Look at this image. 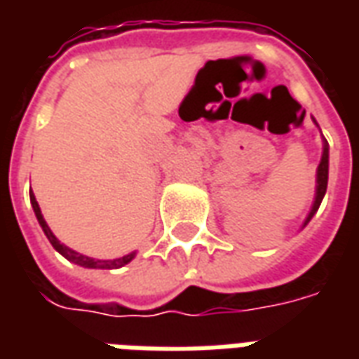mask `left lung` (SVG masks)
<instances>
[{
    "label": "left lung",
    "instance_id": "1",
    "mask_svg": "<svg viewBox=\"0 0 359 359\" xmlns=\"http://www.w3.org/2000/svg\"><path fill=\"white\" fill-rule=\"evenodd\" d=\"M327 179H329V146L325 144L323 146V156H321V163L317 167V192H316V202H313V208L309 211L308 219H306V223H308L309 219L313 217V213L319 210V205H321V200H323L325 192H327Z\"/></svg>",
    "mask_w": 359,
    "mask_h": 359
}]
</instances>
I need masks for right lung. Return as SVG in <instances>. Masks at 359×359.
<instances>
[{
	"label": "right lung",
	"instance_id": "obj_1",
	"mask_svg": "<svg viewBox=\"0 0 359 359\" xmlns=\"http://www.w3.org/2000/svg\"><path fill=\"white\" fill-rule=\"evenodd\" d=\"M30 203H32V208H34L36 219H38V223H40V226H42V231L46 233V236H48V241L51 242V246L57 250L61 256H65L69 262H73V264L76 265H82V267H90V269H118V267L126 265L134 257V252H133V254H128V256L118 257V259H109V262H107V259H92V257L76 254V252H73L71 248H67L65 244H61V242L55 238V234L51 233L50 226H48V223H46V219H43L42 211H40V205H38L34 194H32V190H30Z\"/></svg>",
	"mask_w": 359,
	"mask_h": 359
}]
</instances>
